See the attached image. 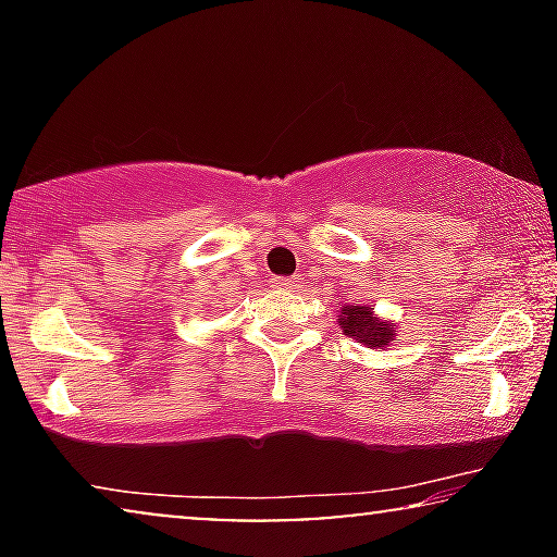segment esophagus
Wrapping results in <instances>:
<instances>
[{"label": "esophagus", "instance_id": "34e87169", "mask_svg": "<svg viewBox=\"0 0 557 557\" xmlns=\"http://www.w3.org/2000/svg\"><path fill=\"white\" fill-rule=\"evenodd\" d=\"M299 284H301V281L294 278V276H273L271 278V286L273 288H284V292H286V288L292 292V288H296Z\"/></svg>", "mask_w": 557, "mask_h": 557}]
</instances>
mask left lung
<instances>
[{
    "instance_id": "8db88e82",
    "label": "left lung",
    "mask_w": 557,
    "mask_h": 557,
    "mask_svg": "<svg viewBox=\"0 0 557 557\" xmlns=\"http://www.w3.org/2000/svg\"><path fill=\"white\" fill-rule=\"evenodd\" d=\"M342 330L349 337L364 342L368 347H385L387 342L393 339L395 326L387 322H380V319L372 314L370 307H345L342 309Z\"/></svg>"
}]
</instances>
